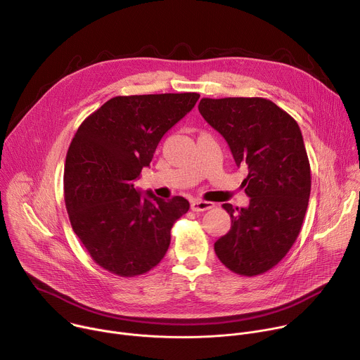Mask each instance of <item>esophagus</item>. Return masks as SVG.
Here are the masks:
<instances>
[{"label": "esophagus", "mask_w": 360, "mask_h": 360, "mask_svg": "<svg viewBox=\"0 0 360 360\" xmlns=\"http://www.w3.org/2000/svg\"><path fill=\"white\" fill-rule=\"evenodd\" d=\"M215 207L214 202L210 200H202V199H195L191 202V210L195 212H203V211H208L212 210Z\"/></svg>", "instance_id": "obj_1"}]
</instances>
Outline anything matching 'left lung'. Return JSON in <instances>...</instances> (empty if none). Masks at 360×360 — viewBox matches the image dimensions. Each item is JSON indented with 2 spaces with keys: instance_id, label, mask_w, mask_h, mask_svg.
<instances>
[{
  "instance_id": "8db88e82",
  "label": "left lung",
  "mask_w": 360,
  "mask_h": 360,
  "mask_svg": "<svg viewBox=\"0 0 360 360\" xmlns=\"http://www.w3.org/2000/svg\"><path fill=\"white\" fill-rule=\"evenodd\" d=\"M203 120L228 142L238 167L246 208L224 203L231 229L215 242L219 261L243 276L261 275L295 243L311 195V165L297 122L265 98H202Z\"/></svg>"
}]
</instances>
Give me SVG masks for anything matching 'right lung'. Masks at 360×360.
I'll list each match as a JSON object with an SVG mask.
<instances>
[{
	"label": "right lung",
	"mask_w": 360,
	"mask_h": 360,
	"mask_svg": "<svg viewBox=\"0 0 360 360\" xmlns=\"http://www.w3.org/2000/svg\"><path fill=\"white\" fill-rule=\"evenodd\" d=\"M198 99L196 92L115 96L79 125L65 160V207L74 232L101 268L131 278L165 256L171 228L189 202L141 192L134 181Z\"/></svg>",
	"instance_id": "add662e5"
}]
</instances>
